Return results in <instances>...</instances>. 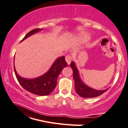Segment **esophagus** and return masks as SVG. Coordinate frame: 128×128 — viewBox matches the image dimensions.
<instances>
[{
  "instance_id": "esophagus-1",
  "label": "esophagus",
  "mask_w": 128,
  "mask_h": 128,
  "mask_svg": "<svg viewBox=\"0 0 128 128\" xmlns=\"http://www.w3.org/2000/svg\"><path fill=\"white\" fill-rule=\"evenodd\" d=\"M65 60H66V61L67 64H70L71 62H72V56L70 55H67V56H66V57H65Z\"/></svg>"
}]
</instances>
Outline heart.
<instances>
[{
	"label": "heart",
	"instance_id": "heart-1",
	"mask_svg": "<svg viewBox=\"0 0 128 128\" xmlns=\"http://www.w3.org/2000/svg\"><path fill=\"white\" fill-rule=\"evenodd\" d=\"M89 38H90V37H89V35L88 34L81 33L78 36L77 39L79 41L81 42H84L88 41Z\"/></svg>",
	"mask_w": 128,
	"mask_h": 128
}]
</instances>
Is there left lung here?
<instances>
[{
	"label": "left lung",
	"instance_id": "1",
	"mask_svg": "<svg viewBox=\"0 0 128 128\" xmlns=\"http://www.w3.org/2000/svg\"><path fill=\"white\" fill-rule=\"evenodd\" d=\"M70 66L71 68L73 70V78L75 82L76 92L80 97H84V98H93V97H96L97 96H100L108 90V89L102 90H96V89H94L84 84L80 78L79 72L76 68L74 62H72L70 64Z\"/></svg>",
	"mask_w": 128,
	"mask_h": 128
}]
</instances>
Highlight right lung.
I'll return each instance as SVG.
<instances>
[{"label":"right lung","mask_w":128,"mask_h":128,"mask_svg":"<svg viewBox=\"0 0 128 128\" xmlns=\"http://www.w3.org/2000/svg\"><path fill=\"white\" fill-rule=\"evenodd\" d=\"M41 30L42 29L39 28L31 30L21 41ZM67 65L68 64L66 62L64 56L58 58L47 73L34 79H25L20 77L16 72L15 67L14 71L17 80L25 90L34 94L43 96H47L52 92L56 86L58 76Z\"/></svg>","instance_id":"1"}]
</instances>
